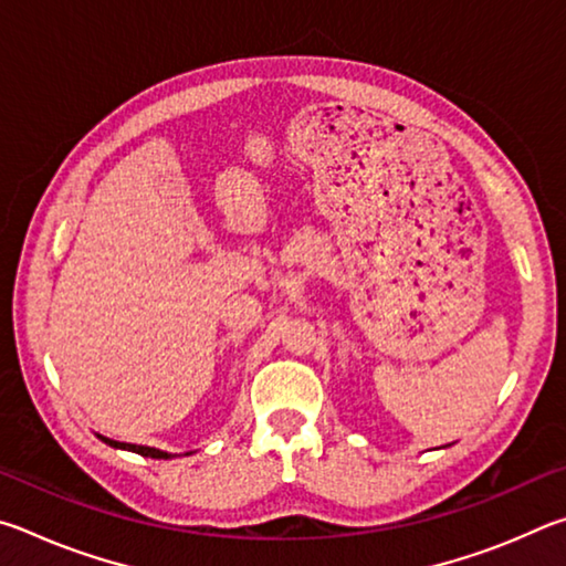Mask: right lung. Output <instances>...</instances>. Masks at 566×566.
Segmentation results:
<instances>
[{"instance_id":"right-lung-1","label":"right lung","mask_w":566,"mask_h":566,"mask_svg":"<svg viewBox=\"0 0 566 566\" xmlns=\"http://www.w3.org/2000/svg\"><path fill=\"white\" fill-rule=\"evenodd\" d=\"M104 444H109L114 449H124V452H134V454H142V457H149V459H171L177 454L165 452V449H157V447H145V444H129V442H117V439H109L104 434H97ZM191 454V452H187Z\"/></svg>"}]
</instances>
